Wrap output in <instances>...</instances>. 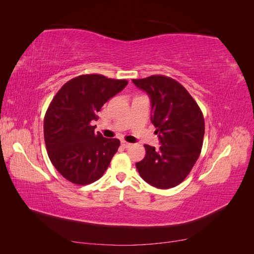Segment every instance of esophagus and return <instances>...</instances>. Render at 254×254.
Returning <instances> with one entry per match:
<instances>
[{"label":"esophagus","instance_id":"1","mask_svg":"<svg viewBox=\"0 0 254 254\" xmlns=\"http://www.w3.org/2000/svg\"><path fill=\"white\" fill-rule=\"evenodd\" d=\"M121 144H122V146H123V147H124V148H129L130 146H131V143L126 142V141H122Z\"/></svg>","mask_w":254,"mask_h":254}]
</instances>
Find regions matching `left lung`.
I'll list each match as a JSON object with an SVG mask.
<instances>
[{
	"label": "left lung",
	"mask_w": 254,
	"mask_h": 254,
	"mask_svg": "<svg viewBox=\"0 0 254 254\" xmlns=\"http://www.w3.org/2000/svg\"><path fill=\"white\" fill-rule=\"evenodd\" d=\"M151 103V123L161 146L145 145V158L135 163L140 176L150 186L171 189L178 186L200 155L204 120L194 98L182 84L163 75L132 79Z\"/></svg>",
	"instance_id": "1"
}]
</instances>
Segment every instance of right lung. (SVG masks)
<instances>
[{
    "instance_id": "obj_1",
    "label": "right lung",
    "mask_w": 254,
    "mask_h": 254,
    "mask_svg": "<svg viewBox=\"0 0 254 254\" xmlns=\"http://www.w3.org/2000/svg\"><path fill=\"white\" fill-rule=\"evenodd\" d=\"M125 79L80 75L64 83L44 117V141L51 162L72 183L86 186L98 180L118 151L120 140L95 132L96 113L127 86Z\"/></svg>"
}]
</instances>
